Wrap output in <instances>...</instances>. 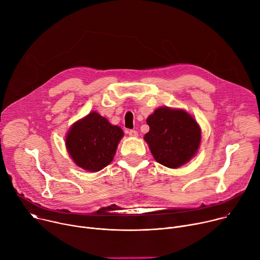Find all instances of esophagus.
Instances as JSON below:
<instances>
[{
  "instance_id": "obj_1",
  "label": "esophagus",
  "mask_w": 260,
  "mask_h": 260,
  "mask_svg": "<svg viewBox=\"0 0 260 260\" xmlns=\"http://www.w3.org/2000/svg\"><path fill=\"white\" fill-rule=\"evenodd\" d=\"M127 134H128V136H129V137H133V138L138 137V132H137V131H135V129H129V131L127 132Z\"/></svg>"
}]
</instances>
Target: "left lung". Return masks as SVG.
<instances>
[{
  "mask_svg": "<svg viewBox=\"0 0 260 260\" xmlns=\"http://www.w3.org/2000/svg\"><path fill=\"white\" fill-rule=\"evenodd\" d=\"M150 129L144 140L157 162L177 169L198 152L202 132L197 120L186 111L160 107L147 118Z\"/></svg>",
  "mask_w": 260,
  "mask_h": 260,
  "instance_id": "left-lung-1",
  "label": "left lung"
}]
</instances>
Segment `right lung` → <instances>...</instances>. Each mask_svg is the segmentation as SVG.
<instances>
[{
  "label": "right lung",
  "instance_id": "add662e5",
  "mask_svg": "<svg viewBox=\"0 0 260 260\" xmlns=\"http://www.w3.org/2000/svg\"><path fill=\"white\" fill-rule=\"evenodd\" d=\"M122 137L119 126L112 125L98 112H91L71 126L66 147L78 167L99 172L113 160Z\"/></svg>",
  "mask_w": 260,
  "mask_h": 260
}]
</instances>
